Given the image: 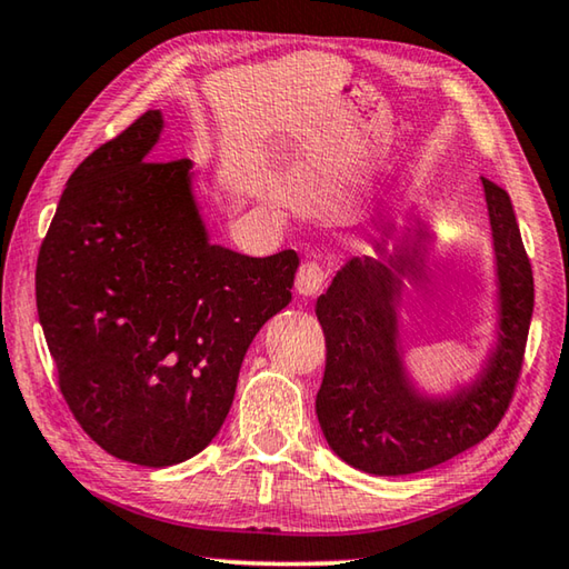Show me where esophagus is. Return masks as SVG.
Wrapping results in <instances>:
<instances>
[{
  "mask_svg": "<svg viewBox=\"0 0 569 569\" xmlns=\"http://www.w3.org/2000/svg\"><path fill=\"white\" fill-rule=\"evenodd\" d=\"M326 283V268L316 261H303L296 273V291L301 296H316Z\"/></svg>",
  "mask_w": 569,
  "mask_h": 569,
  "instance_id": "obj_1",
  "label": "esophagus"
}]
</instances>
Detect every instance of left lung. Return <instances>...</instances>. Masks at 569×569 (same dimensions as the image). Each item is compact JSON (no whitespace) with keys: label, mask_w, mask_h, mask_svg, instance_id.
<instances>
[{"label":"left lung","mask_w":569,"mask_h":569,"mask_svg":"<svg viewBox=\"0 0 569 569\" xmlns=\"http://www.w3.org/2000/svg\"><path fill=\"white\" fill-rule=\"evenodd\" d=\"M492 226L497 341L475 379L447 397L417 387L399 326L401 278L419 273L435 233L419 226L373 243L377 256L349 258L316 301L326 336V371L316 413L346 465L379 477L413 475L479 445L512 401L535 308L532 266L507 192L481 178Z\"/></svg>","instance_id":"8db88e82"}]
</instances>
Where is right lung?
I'll use <instances>...</instances> for the list:
<instances>
[{"label":"right lung","instance_id":"right-lung-1","mask_svg":"<svg viewBox=\"0 0 569 569\" xmlns=\"http://www.w3.org/2000/svg\"><path fill=\"white\" fill-rule=\"evenodd\" d=\"M160 110L84 158L37 258V313L67 407L142 467L180 465L223 427L261 326L291 303L296 250L210 243L190 160H156Z\"/></svg>","mask_w":569,"mask_h":569}]
</instances>
